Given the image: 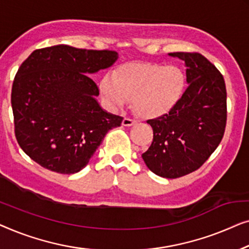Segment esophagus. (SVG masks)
Segmentation results:
<instances>
[{"instance_id":"1","label":"esophagus","mask_w":249,"mask_h":249,"mask_svg":"<svg viewBox=\"0 0 249 249\" xmlns=\"http://www.w3.org/2000/svg\"><path fill=\"white\" fill-rule=\"evenodd\" d=\"M134 124H136V121L131 120V118H128V117H125L123 122H122V125L123 126H132Z\"/></svg>"}]
</instances>
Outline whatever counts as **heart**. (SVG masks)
Segmentation results:
<instances>
[{
    "instance_id": "b5f03b06",
    "label": "heart",
    "mask_w": 249,
    "mask_h": 249,
    "mask_svg": "<svg viewBox=\"0 0 249 249\" xmlns=\"http://www.w3.org/2000/svg\"><path fill=\"white\" fill-rule=\"evenodd\" d=\"M185 88V75L175 65L128 63L100 80L101 97L110 109L125 106L132 99L141 117H158L173 109Z\"/></svg>"
}]
</instances>
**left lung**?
I'll return each instance as SVG.
<instances>
[{
    "instance_id": "1",
    "label": "left lung",
    "mask_w": 249,
    "mask_h": 249,
    "mask_svg": "<svg viewBox=\"0 0 249 249\" xmlns=\"http://www.w3.org/2000/svg\"><path fill=\"white\" fill-rule=\"evenodd\" d=\"M170 55L184 61L188 87L169 113L148 121L153 141L142 158L158 176L178 178L198 169L221 142L227 91L222 74L203 55Z\"/></svg>"
}]
</instances>
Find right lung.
I'll use <instances>...</instances> for the list:
<instances>
[{"instance_id":"right-lung-1","label":"right lung","mask_w":249,"mask_h":249,"mask_svg":"<svg viewBox=\"0 0 249 249\" xmlns=\"http://www.w3.org/2000/svg\"><path fill=\"white\" fill-rule=\"evenodd\" d=\"M117 59L114 51L68 45L29 55L11 93L16 138L27 156L58 174H75L88 164L107 132L123 121L101 108L99 89L89 75Z\"/></svg>"}]
</instances>
